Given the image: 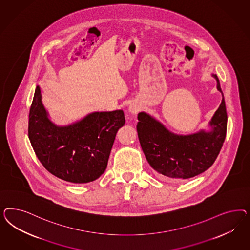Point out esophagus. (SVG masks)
<instances>
[{
    "label": "esophagus",
    "instance_id": "esophagus-1",
    "mask_svg": "<svg viewBox=\"0 0 250 250\" xmlns=\"http://www.w3.org/2000/svg\"><path fill=\"white\" fill-rule=\"evenodd\" d=\"M128 111L131 114H137V113L140 111V106L138 105V104H136L135 103H133V104H131L129 105Z\"/></svg>",
    "mask_w": 250,
    "mask_h": 250
}]
</instances>
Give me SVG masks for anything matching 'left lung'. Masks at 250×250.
<instances>
[{
    "label": "left lung",
    "instance_id": "left-lung-1",
    "mask_svg": "<svg viewBox=\"0 0 250 250\" xmlns=\"http://www.w3.org/2000/svg\"><path fill=\"white\" fill-rule=\"evenodd\" d=\"M222 103L209 122L208 130L189 135L169 131L155 117L145 112L137 115L138 139L149 165L163 180H186L205 172L217 158L227 136V114L224 94L216 74Z\"/></svg>",
    "mask_w": 250,
    "mask_h": 250
}]
</instances>
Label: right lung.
Masks as SVG:
<instances>
[{"label": "right lung", "instance_id": "add662e5", "mask_svg": "<svg viewBox=\"0 0 250 250\" xmlns=\"http://www.w3.org/2000/svg\"><path fill=\"white\" fill-rule=\"evenodd\" d=\"M123 110L93 112L67 125L49 118L37 86L29 112L28 137L43 166L72 183L97 180L105 171L117 131L125 125Z\"/></svg>", "mask_w": 250, "mask_h": 250}]
</instances>
